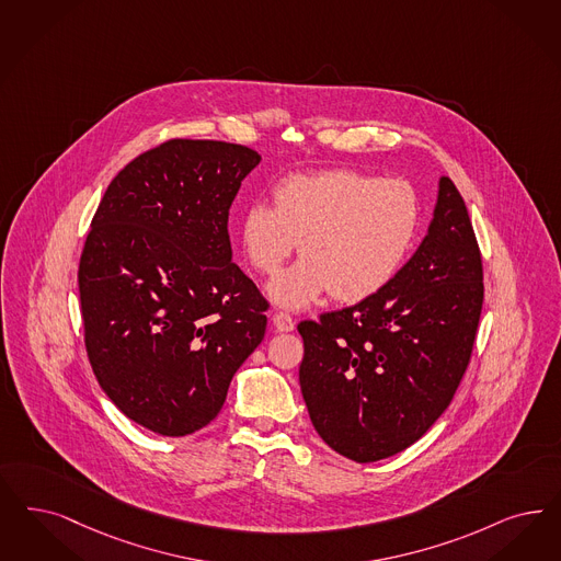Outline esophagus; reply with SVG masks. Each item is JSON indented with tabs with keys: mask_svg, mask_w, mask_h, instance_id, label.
Segmentation results:
<instances>
[{
	"mask_svg": "<svg viewBox=\"0 0 561 561\" xmlns=\"http://www.w3.org/2000/svg\"><path fill=\"white\" fill-rule=\"evenodd\" d=\"M273 328L277 329V331H294L296 323H294V319H291L290 314H286V312H275V314H273Z\"/></svg>",
	"mask_w": 561,
	"mask_h": 561,
	"instance_id": "34e87169",
	"label": "esophagus"
}]
</instances>
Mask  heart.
I'll list each match as a JSON object with an SVG mask.
<instances>
[{
	"instance_id": "b5f03b06",
	"label": "heart",
	"mask_w": 561,
	"mask_h": 561,
	"mask_svg": "<svg viewBox=\"0 0 561 561\" xmlns=\"http://www.w3.org/2000/svg\"><path fill=\"white\" fill-rule=\"evenodd\" d=\"M419 217V198L404 180L325 170L282 180L273 207L249 205L240 236L263 275H275L300 244L305 259L267 288L275 305L300 310L329 291L352 305L383 290L407 259Z\"/></svg>"
}]
</instances>
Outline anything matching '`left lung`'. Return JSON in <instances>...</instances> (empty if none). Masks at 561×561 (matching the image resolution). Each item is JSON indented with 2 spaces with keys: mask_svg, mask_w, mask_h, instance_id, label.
Returning <instances> with one entry per match:
<instances>
[{
  "mask_svg": "<svg viewBox=\"0 0 561 561\" xmlns=\"http://www.w3.org/2000/svg\"><path fill=\"white\" fill-rule=\"evenodd\" d=\"M481 309L479 244L442 175L426 236L386 288L298 325L300 389L321 439L360 463L419 442L462 381Z\"/></svg>",
  "mask_w": 561,
  "mask_h": 561,
  "instance_id": "8db88e82",
  "label": "left lung"
}]
</instances>
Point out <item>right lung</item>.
<instances>
[{
    "label": "right lung",
    "instance_id": "right-lung-1",
    "mask_svg": "<svg viewBox=\"0 0 561 561\" xmlns=\"http://www.w3.org/2000/svg\"><path fill=\"white\" fill-rule=\"evenodd\" d=\"M261 154L174 138L112 180L78 267L99 386L163 437L209 425L263 342L267 302L232 263L228 217Z\"/></svg>",
    "mask_w": 561,
    "mask_h": 561
}]
</instances>
